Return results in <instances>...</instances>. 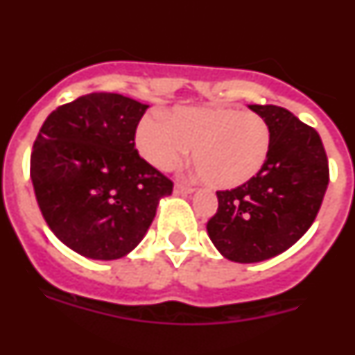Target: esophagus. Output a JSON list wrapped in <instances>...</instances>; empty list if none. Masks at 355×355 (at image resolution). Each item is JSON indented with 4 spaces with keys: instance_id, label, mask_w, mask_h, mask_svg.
<instances>
[{
    "instance_id": "esophagus-1",
    "label": "esophagus",
    "mask_w": 355,
    "mask_h": 355,
    "mask_svg": "<svg viewBox=\"0 0 355 355\" xmlns=\"http://www.w3.org/2000/svg\"><path fill=\"white\" fill-rule=\"evenodd\" d=\"M174 193L175 196H190V193H193V188L188 187V184H184V183H175Z\"/></svg>"
}]
</instances>
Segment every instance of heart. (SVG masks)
<instances>
[{"label": "heart", "mask_w": 355, "mask_h": 355, "mask_svg": "<svg viewBox=\"0 0 355 355\" xmlns=\"http://www.w3.org/2000/svg\"><path fill=\"white\" fill-rule=\"evenodd\" d=\"M137 149L158 171H168L188 155L202 183L218 190L241 187L265 165L270 128L254 112L180 106L167 119L147 115L137 128Z\"/></svg>", "instance_id": "1"}]
</instances>
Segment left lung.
I'll return each instance as SVG.
<instances>
[{"instance_id":"8db88e82","label":"left lung","mask_w":355,"mask_h":355,"mask_svg":"<svg viewBox=\"0 0 355 355\" xmlns=\"http://www.w3.org/2000/svg\"><path fill=\"white\" fill-rule=\"evenodd\" d=\"M270 128L261 171L234 190L216 192L208 222L216 250L236 263H259L290 249L315 222L329 184L324 144L286 108L249 105Z\"/></svg>"}]
</instances>
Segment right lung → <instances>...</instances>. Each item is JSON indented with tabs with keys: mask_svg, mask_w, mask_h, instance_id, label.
I'll use <instances>...</instances> for the list:
<instances>
[{
	"mask_svg": "<svg viewBox=\"0 0 355 355\" xmlns=\"http://www.w3.org/2000/svg\"><path fill=\"white\" fill-rule=\"evenodd\" d=\"M149 105L94 92L56 108L31 153V183L55 236L85 258H124L146 236L172 181L135 149Z\"/></svg>",
	"mask_w": 355,
	"mask_h": 355,
	"instance_id": "1",
	"label": "right lung"
}]
</instances>
